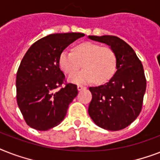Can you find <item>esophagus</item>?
I'll return each instance as SVG.
<instances>
[{
	"mask_svg": "<svg viewBox=\"0 0 160 160\" xmlns=\"http://www.w3.org/2000/svg\"><path fill=\"white\" fill-rule=\"evenodd\" d=\"M85 88L86 87H85V86H83V85H79L77 86V89H78V90H85Z\"/></svg>",
	"mask_w": 160,
	"mask_h": 160,
	"instance_id": "1",
	"label": "esophagus"
}]
</instances>
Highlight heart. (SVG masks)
<instances>
[{"label": "heart", "mask_w": 160, "mask_h": 160, "mask_svg": "<svg viewBox=\"0 0 160 160\" xmlns=\"http://www.w3.org/2000/svg\"><path fill=\"white\" fill-rule=\"evenodd\" d=\"M60 69L67 75H72L85 68L80 72L69 77L75 84H88L95 80L103 84L110 80L116 70L117 57L114 51L108 46H101L92 42L79 44L73 52L64 51L59 58Z\"/></svg>", "instance_id": "1"}]
</instances>
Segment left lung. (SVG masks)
Masks as SVG:
<instances>
[{
    "label": "left lung",
    "instance_id": "obj_1",
    "mask_svg": "<svg viewBox=\"0 0 160 160\" xmlns=\"http://www.w3.org/2000/svg\"><path fill=\"white\" fill-rule=\"evenodd\" d=\"M105 43L117 57L116 72L105 85L90 87L92 100L88 113L98 126L120 130L134 121L141 111L146 79L141 61L128 44L114 36H89Z\"/></svg>",
    "mask_w": 160,
    "mask_h": 160
}]
</instances>
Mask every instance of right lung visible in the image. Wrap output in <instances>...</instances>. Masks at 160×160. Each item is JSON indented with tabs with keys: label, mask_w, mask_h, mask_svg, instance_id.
<instances>
[{
	"label": "right lung",
	"mask_w": 160,
	"mask_h": 160,
	"mask_svg": "<svg viewBox=\"0 0 160 160\" xmlns=\"http://www.w3.org/2000/svg\"><path fill=\"white\" fill-rule=\"evenodd\" d=\"M83 33L51 34L36 41L24 55L16 74V100L24 119L37 130H48L65 119L78 95L77 86L65 84L59 58Z\"/></svg>",
	"instance_id": "obj_1"
}]
</instances>
